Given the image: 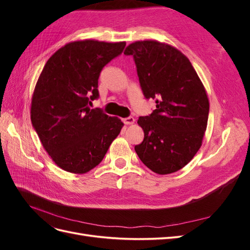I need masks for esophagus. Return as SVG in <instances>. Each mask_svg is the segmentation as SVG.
<instances>
[{
  "instance_id": "1",
  "label": "esophagus",
  "mask_w": 250,
  "mask_h": 250,
  "mask_svg": "<svg viewBox=\"0 0 250 250\" xmlns=\"http://www.w3.org/2000/svg\"><path fill=\"white\" fill-rule=\"evenodd\" d=\"M123 122H124V124H126V125H131V124L134 123V118H132V117L125 118V119H123Z\"/></svg>"
}]
</instances>
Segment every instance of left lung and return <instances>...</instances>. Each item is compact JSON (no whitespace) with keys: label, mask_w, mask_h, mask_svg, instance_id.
I'll return each instance as SVG.
<instances>
[{"label":"left lung","mask_w":250,"mask_h":250,"mask_svg":"<svg viewBox=\"0 0 250 250\" xmlns=\"http://www.w3.org/2000/svg\"><path fill=\"white\" fill-rule=\"evenodd\" d=\"M140 85L156 109L140 117L144 141L134 147L143 164L157 174L174 173L191 162L207 130L209 103L201 80L183 53L156 41L130 43Z\"/></svg>","instance_id":"left-lung-1"}]
</instances>
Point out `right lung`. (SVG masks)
I'll use <instances>...</instances> for the list:
<instances>
[{
  "label": "right lung",
  "mask_w": 250,
  "mask_h": 250,
  "mask_svg": "<svg viewBox=\"0 0 250 250\" xmlns=\"http://www.w3.org/2000/svg\"><path fill=\"white\" fill-rule=\"evenodd\" d=\"M125 46V42H73L43 66L32 96L31 122L53 162L64 171L94 169L122 129L119 118L89 105L99 98L102 69Z\"/></svg>",
  "instance_id": "1"
}]
</instances>
